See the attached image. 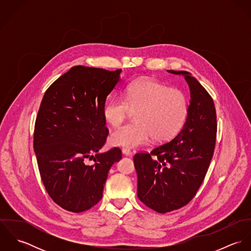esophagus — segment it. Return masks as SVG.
Masks as SVG:
<instances>
[{
	"instance_id": "obj_1",
	"label": "esophagus",
	"mask_w": 251,
	"mask_h": 251,
	"mask_svg": "<svg viewBox=\"0 0 251 251\" xmlns=\"http://www.w3.org/2000/svg\"><path fill=\"white\" fill-rule=\"evenodd\" d=\"M122 151L125 155H131V153H132V151L129 149H126V148H123Z\"/></svg>"
}]
</instances>
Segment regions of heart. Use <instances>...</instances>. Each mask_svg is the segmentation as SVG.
I'll return each instance as SVG.
<instances>
[{
	"label": "heart",
	"instance_id": "heart-1",
	"mask_svg": "<svg viewBox=\"0 0 251 251\" xmlns=\"http://www.w3.org/2000/svg\"><path fill=\"white\" fill-rule=\"evenodd\" d=\"M135 112V123L114 130L109 137L114 146L136 148L151 140L166 142L184 126L189 103L187 96L179 89L159 82L140 79L129 84L122 98H114L103 109L105 121L119 126L129 113Z\"/></svg>",
	"mask_w": 251,
	"mask_h": 251
}]
</instances>
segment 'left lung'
I'll return each instance as SVG.
<instances>
[{
  "label": "left lung",
  "instance_id": "8db88e82",
  "mask_svg": "<svg viewBox=\"0 0 251 251\" xmlns=\"http://www.w3.org/2000/svg\"><path fill=\"white\" fill-rule=\"evenodd\" d=\"M167 72L183 75L189 86L186 122L174 139L133 157L137 196L160 214L178 210L195 196L214 155L217 129L215 103L205 88L189 72Z\"/></svg>",
  "mask_w": 251,
  "mask_h": 251
}]
</instances>
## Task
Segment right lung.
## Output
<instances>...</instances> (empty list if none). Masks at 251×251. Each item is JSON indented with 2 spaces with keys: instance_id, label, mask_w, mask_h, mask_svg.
<instances>
[{
  "instance_id": "add662e5",
  "label": "right lung",
  "mask_w": 251,
  "mask_h": 251,
  "mask_svg": "<svg viewBox=\"0 0 251 251\" xmlns=\"http://www.w3.org/2000/svg\"><path fill=\"white\" fill-rule=\"evenodd\" d=\"M121 72L76 66L42 98L34 131L38 170L49 196L69 212H85L100 202L111 166L122 158L119 148L99 153L108 135L106 98Z\"/></svg>"
}]
</instances>
